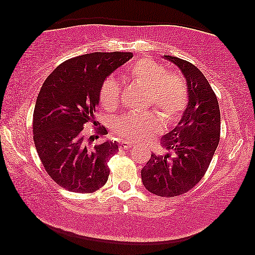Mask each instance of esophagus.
Here are the masks:
<instances>
[{"instance_id":"34e87169","label":"esophagus","mask_w":255,"mask_h":255,"mask_svg":"<svg viewBox=\"0 0 255 255\" xmlns=\"http://www.w3.org/2000/svg\"><path fill=\"white\" fill-rule=\"evenodd\" d=\"M132 145L131 142H128V141H122L121 142V145H120V148L121 149H130L131 147H132Z\"/></svg>"}]
</instances>
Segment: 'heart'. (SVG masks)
Here are the masks:
<instances>
[{
    "mask_svg": "<svg viewBox=\"0 0 255 255\" xmlns=\"http://www.w3.org/2000/svg\"><path fill=\"white\" fill-rule=\"evenodd\" d=\"M128 75L147 87V107H154L161 113L166 128L182 118L189 104V89L182 75L168 72L165 65L146 57L128 66ZM99 97L104 109L117 108L121 102V86L117 80L113 76L104 79ZM162 120L155 111L127 113L115 121L114 132L125 141H147L161 131Z\"/></svg>",
    "mask_w": 255,
    "mask_h": 255,
    "instance_id": "1",
    "label": "heart"
}]
</instances>
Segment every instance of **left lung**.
Here are the masks:
<instances>
[{
    "label": "left lung",
    "mask_w": 255,
    "mask_h": 255,
    "mask_svg": "<svg viewBox=\"0 0 255 255\" xmlns=\"http://www.w3.org/2000/svg\"><path fill=\"white\" fill-rule=\"evenodd\" d=\"M165 57L182 71L189 89V104L177 127L161 139L166 154L151 155L141 169V180L149 193L174 197L193 189L207 173L219 142L221 113L203 73L183 59Z\"/></svg>",
    "instance_id": "left-lung-1"
}]
</instances>
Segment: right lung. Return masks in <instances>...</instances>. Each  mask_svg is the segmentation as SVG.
<instances>
[{"label": "right lung", "instance_id": "1", "mask_svg": "<svg viewBox=\"0 0 255 255\" xmlns=\"http://www.w3.org/2000/svg\"><path fill=\"white\" fill-rule=\"evenodd\" d=\"M131 52H94L59 65L41 86L33 111V140L46 173L74 193H95L107 183L116 142H94L108 132L96 121L100 87ZM92 124L94 134L83 131Z\"/></svg>", "mask_w": 255, "mask_h": 255}]
</instances>
